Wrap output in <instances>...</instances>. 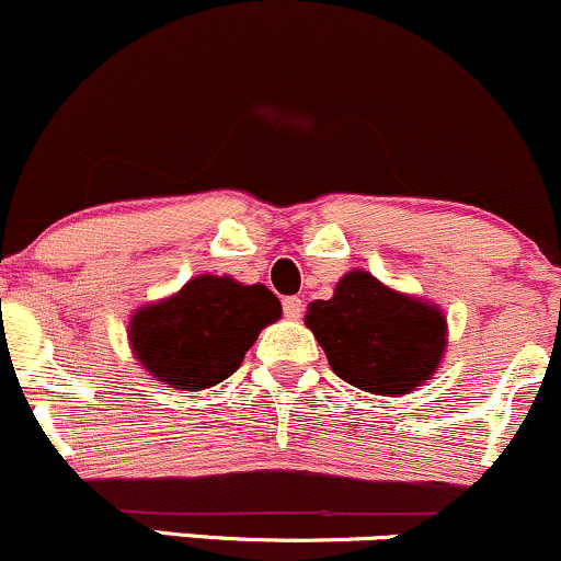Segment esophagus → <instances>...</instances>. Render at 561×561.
<instances>
[{
	"label": "esophagus",
	"mask_w": 561,
	"mask_h": 561,
	"mask_svg": "<svg viewBox=\"0 0 561 561\" xmlns=\"http://www.w3.org/2000/svg\"><path fill=\"white\" fill-rule=\"evenodd\" d=\"M283 312H286L288 320H299L301 312H305V301L299 297H286L283 299Z\"/></svg>",
	"instance_id": "esophagus-1"
}]
</instances>
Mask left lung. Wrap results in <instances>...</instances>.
Masks as SVG:
<instances>
[{"label": "left lung", "mask_w": 561, "mask_h": 561, "mask_svg": "<svg viewBox=\"0 0 561 561\" xmlns=\"http://www.w3.org/2000/svg\"><path fill=\"white\" fill-rule=\"evenodd\" d=\"M305 325L339 379L383 398L424 387L448 350L439 305L389 288L368 270H350L331 299L310 301Z\"/></svg>", "instance_id": "8db88e82"}]
</instances>
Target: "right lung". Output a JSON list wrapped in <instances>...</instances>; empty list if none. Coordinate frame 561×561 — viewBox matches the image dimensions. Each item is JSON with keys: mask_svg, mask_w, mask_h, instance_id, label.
<instances>
[{"mask_svg": "<svg viewBox=\"0 0 561 561\" xmlns=\"http://www.w3.org/2000/svg\"><path fill=\"white\" fill-rule=\"evenodd\" d=\"M283 314L262 283L247 286L230 275H196L150 305L137 307L127 325L135 360L182 392L217 387L238 370L262 329Z\"/></svg>", "mask_w": 561, "mask_h": 561, "instance_id": "1", "label": "right lung"}]
</instances>
